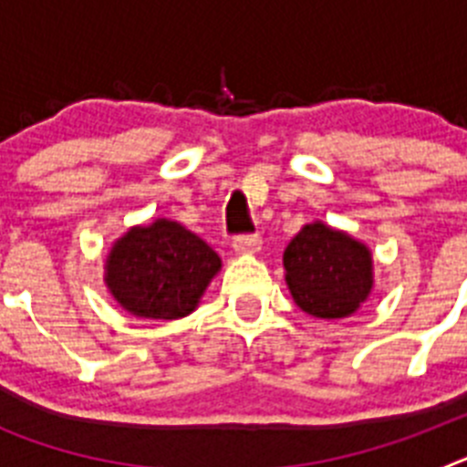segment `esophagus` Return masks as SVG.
I'll return each instance as SVG.
<instances>
[{"instance_id":"1","label":"esophagus","mask_w":467,"mask_h":467,"mask_svg":"<svg viewBox=\"0 0 467 467\" xmlns=\"http://www.w3.org/2000/svg\"><path fill=\"white\" fill-rule=\"evenodd\" d=\"M259 245H262V238H259V234H243V236L234 238V250H236L238 254L257 253Z\"/></svg>"}]
</instances>
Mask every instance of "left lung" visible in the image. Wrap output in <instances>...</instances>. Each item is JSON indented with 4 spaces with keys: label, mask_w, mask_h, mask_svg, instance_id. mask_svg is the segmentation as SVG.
Listing matches in <instances>:
<instances>
[{
    "label": "left lung",
    "mask_w": 467,
    "mask_h": 467,
    "mask_svg": "<svg viewBox=\"0 0 467 467\" xmlns=\"http://www.w3.org/2000/svg\"><path fill=\"white\" fill-rule=\"evenodd\" d=\"M283 266L296 306L323 320L356 313L374 285L369 247L323 222L306 224L292 238Z\"/></svg>",
    "instance_id": "1"
}]
</instances>
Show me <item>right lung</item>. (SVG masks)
Here are the masks:
<instances>
[{
    "instance_id": "add662e5",
    "label": "right lung",
    "mask_w": 467,
    "mask_h": 467,
    "mask_svg": "<svg viewBox=\"0 0 467 467\" xmlns=\"http://www.w3.org/2000/svg\"><path fill=\"white\" fill-rule=\"evenodd\" d=\"M222 269L213 247L171 220L128 229L107 254L105 283L121 308L138 317L177 320L198 306Z\"/></svg>"
}]
</instances>
